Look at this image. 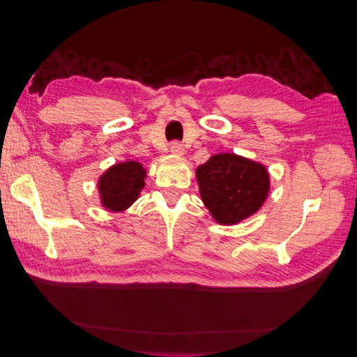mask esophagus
Instances as JSON below:
<instances>
[{
	"mask_svg": "<svg viewBox=\"0 0 357 357\" xmlns=\"http://www.w3.org/2000/svg\"><path fill=\"white\" fill-rule=\"evenodd\" d=\"M170 151H172V155H176V156H181V155H184V145L181 144V142H178V141H174V142H172V145H170Z\"/></svg>",
	"mask_w": 357,
	"mask_h": 357,
	"instance_id": "34e87169",
	"label": "esophagus"
}]
</instances>
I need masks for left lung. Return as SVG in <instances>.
<instances>
[{
    "mask_svg": "<svg viewBox=\"0 0 357 357\" xmlns=\"http://www.w3.org/2000/svg\"><path fill=\"white\" fill-rule=\"evenodd\" d=\"M201 198L221 225H235L254 215L269 192V174L261 164L220 153L197 169Z\"/></svg>",
    "mask_w": 357,
    "mask_h": 357,
    "instance_id": "obj_1",
    "label": "left lung"
}]
</instances>
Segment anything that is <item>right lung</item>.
<instances>
[{
  "label": "right lung",
  "mask_w": 357,
  "mask_h": 357,
  "mask_svg": "<svg viewBox=\"0 0 357 357\" xmlns=\"http://www.w3.org/2000/svg\"><path fill=\"white\" fill-rule=\"evenodd\" d=\"M144 178L145 170L135 160L113 165L99 179L102 204L113 212L125 211L137 199Z\"/></svg>",
  "instance_id": "right-lung-1"
}]
</instances>
